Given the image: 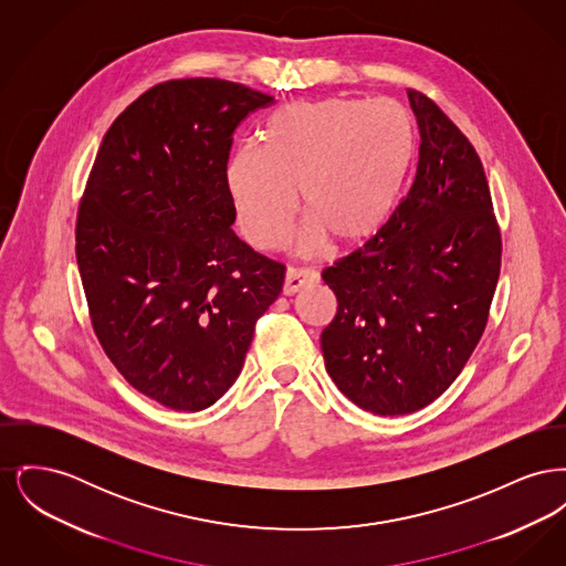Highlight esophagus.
I'll list each match as a JSON object with an SVG mask.
<instances>
[{
	"label": "esophagus",
	"mask_w": 566,
	"mask_h": 566,
	"mask_svg": "<svg viewBox=\"0 0 566 566\" xmlns=\"http://www.w3.org/2000/svg\"><path fill=\"white\" fill-rule=\"evenodd\" d=\"M321 282V275L312 270H298V268H289L286 270V280H284V295H295L305 286H314Z\"/></svg>",
	"instance_id": "34e87169"
}]
</instances>
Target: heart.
Instances as JSON below:
<instances>
[{
    "mask_svg": "<svg viewBox=\"0 0 566 566\" xmlns=\"http://www.w3.org/2000/svg\"><path fill=\"white\" fill-rule=\"evenodd\" d=\"M411 112L392 99L326 97L277 109L259 148L238 150L227 187L243 235L275 248L298 210L303 242L358 245L392 214L416 157Z\"/></svg>",
    "mask_w": 566,
    "mask_h": 566,
    "instance_id": "1",
    "label": "heart"
}]
</instances>
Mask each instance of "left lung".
Wrapping results in <instances>:
<instances>
[{
    "instance_id": "left-lung-1",
    "label": "left lung",
    "mask_w": 566,
    "mask_h": 566,
    "mask_svg": "<svg viewBox=\"0 0 566 566\" xmlns=\"http://www.w3.org/2000/svg\"><path fill=\"white\" fill-rule=\"evenodd\" d=\"M420 127L411 187L371 240L324 284L337 314L324 367L365 411L405 416L441 397L484 335L501 273V229L473 144L431 97L407 88Z\"/></svg>"
}]
</instances>
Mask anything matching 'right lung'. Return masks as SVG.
Wrapping results in <instances>:
<instances>
[{
  "mask_svg": "<svg viewBox=\"0 0 566 566\" xmlns=\"http://www.w3.org/2000/svg\"><path fill=\"white\" fill-rule=\"evenodd\" d=\"M273 97L238 82L155 84L112 123L82 195L76 261L93 331L135 390L176 411L238 379L286 268L231 229L233 134Z\"/></svg>",
  "mask_w": 566,
  "mask_h": 566,
  "instance_id": "right-lung-1",
  "label": "right lung"
}]
</instances>
